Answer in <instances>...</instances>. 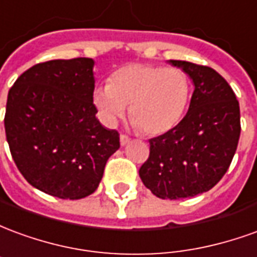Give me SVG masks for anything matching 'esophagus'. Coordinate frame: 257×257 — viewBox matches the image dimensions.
<instances>
[{
	"mask_svg": "<svg viewBox=\"0 0 257 257\" xmlns=\"http://www.w3.org/2000/svg\"><path fill=\"white\" fill-rule=\"evenodd\" d=\"M131 142V138H128L126 135H121L119 136V143H121V146H126Z\"/></svg>",
	"mask_w": 257,
	"mask_h": 257,
	"instance_id": "obj_1",
	"label": "esophagus"
}]
</instances>
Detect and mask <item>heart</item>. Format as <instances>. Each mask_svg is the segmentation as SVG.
<instances>
[{"label":"heart","instance_id":"obj_1","mask_svg":"<svg viewBox=\"0 0 257 257\" xmlns=\"http://www.w3.org/2000/svg\"><path fill=\"white\" fill-rule=\"evenodd\" d=\"M190 100L187 74L176 67L126 64L110 75L106 86L93 92V103L108 125L129 117L147 135H162L183 118Z\"/></svg>","mask_w":257,"mask_h":257}]
</instances>
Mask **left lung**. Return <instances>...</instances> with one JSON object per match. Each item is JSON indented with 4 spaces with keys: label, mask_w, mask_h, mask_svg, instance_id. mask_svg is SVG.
<instances>
[{
    "label": "left lung",
    "mask_w": 257,
    "mask_h": 257,
    "mask_svg": "<svg viewBox=\"0 0 257 257\" xmlns=\"http://www.w3.org/2000/svg\"><path fill=\"white\" fill-rule=\"evenodd\" d=\"M194 84L187 114L167 134L150 139L139 176L162 199L195 197L220 180L237 150L239 104L227 81L206 66L169 60Z\"/></svg>",
    "instance_id": "left-lung-1"
}]
</instances>
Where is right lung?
<instances>
[{"label":"right lung","instance_id":"add662e5","mask_svg":"<svg viewBox=\"0 0 257 257\" xmlns=\"http://www.w3.org/2000/svg\"><path fill=\"white\" fill-rule=\"evenodd\" d=\"M93 66L89 58L38 63L9 89L4 123L12 158L33 187L58 198L93 193L119 149L117 131L96 118Z\"/></svg>","mask_w":257,"mask_h":257}]
</instances>
